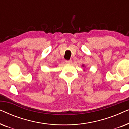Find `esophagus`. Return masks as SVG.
Here are the masks:
<instances>
[{"label":"esophagus","mask_w":129,"mask_h":129,"mask_svg":"<svg viewBox=\"0 0 129 129\" xmlns=\"http://www.w3.org/2000/svg\"><path fill=\"white\" fill-rule=\"evenodd\" d=\"M72 62V60H66V63H71Z\"/></svg>","instance_id":"esophagus-1"}]
</instances>
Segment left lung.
I'll list each match as a JSON object with an SVG mask.
<instances>
[{
	"mask_svg": "<svg viewBox=\"0 0 129 129\" xmlns=\"http://www.w3.org/2000/svg\"><path fill=\"white\" fill-rule=\"evenodd\" d=\"M84 66V65H83V67Z\"/></svg>",
	"mask_w": 129,
	"mask_h": 129,
	"instance_id": "left-lung-1",
	"label": "left lung"
}]
</instances>
